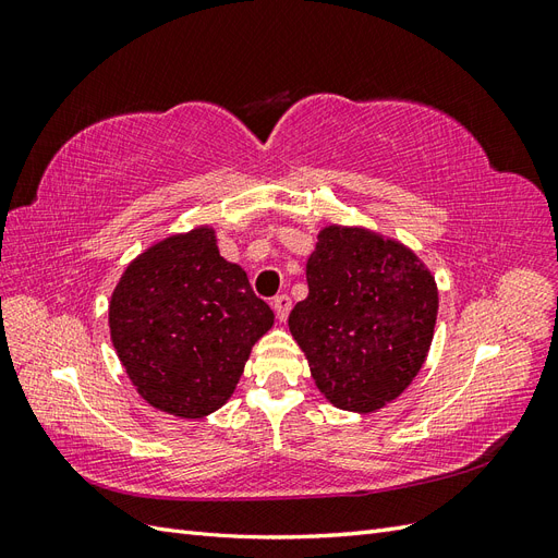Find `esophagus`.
Returning <instances> with one entry per match:
<instances>
[{
  "instance_id": "esophagus-1",
  "label": "esophagus",
  "mask_w": 558,
  "mask_h": 558,
  "mask_svg": "<svg viewBox=\"0 0 558 558\" xmlns=\"http://www.w3.org/2000/svg\"><path fill=\"white\" fill-rule=\"evenodd\" d=\"M272 307H275V312H277V318H279V320H286V318H289V314H291V298L286 295V293L277 295L275 302H272Z\"/></svg>"
}]
</instances>
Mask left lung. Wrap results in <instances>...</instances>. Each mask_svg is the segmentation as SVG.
Returning a JSON list of instances; mask_svg holds the SVG:
<instances>
[{
	"instance_id": "obj_1",
	"label": "left lung",
	"mask_w": 558,
	"mask_h": 558,
	"mask_svg": "<svg viewBox=\"0 0 558 558\" xmlns=\"http://www.w3.org/2000/svg\"><path fill=\"white\" fill-rule=\"evenodd\" d=\"M307 283L289 326L318 391L353 412L398 398L433 342L437 289L428 269L379 234L330 226L307 260Z\"/></svg>"
}]
</instances>
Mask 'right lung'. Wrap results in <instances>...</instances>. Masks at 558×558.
<instances>
[{
  "instance_id": "right-lung-1",
  "label": "right lung",
  "mask_w": 558,
  "mask_h": 558,
  "mask_svg": "<svg viewBox=\"0 0 558 558\" xmlns=\"http://www.w3.org/2000/svg\"><path fill=\"white\" fill-rule=\"evenodd\" d=\"M272 324V310L244 269L221 258L209 228L142 253L109 305L111 342L140 396L183 418L221 408Z\"/></svg>"
}]
</instances>
